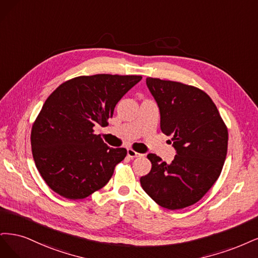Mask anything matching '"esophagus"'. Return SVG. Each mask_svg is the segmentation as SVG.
<instances>
[{
    "label": "esophagus",
    "mask_w": 258,
    "mask_h": 258,
    "mask_svg": "<svg viewBox=\"0 0 258 258\" xmlns=\"http://www.w3.org/2000/svg\"><path fill=\"white\" fill-rule=\"evenodd\" d=\"M127 155L131 157V159H135V157L143 156V154L136 152L135 150H133V149H128V150H127Z\"/></svg>",
    "instance_id": "esophagus-1"
}]
</instances>
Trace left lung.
Returning <instances> with one entry per match:
<instances>
[{
	"instance_id": "obj_1",
	"label": "left lung",
	"mask_w": 258,
	"mask_h": 258,
	"mask_svg": "<svg viewBox=\"0 0 258 258\" xmlns=\"http://www.w3.org/2000/svg\"><path fill=\"white\" fill-rule=\"evenodd\" d=\"M147 86L160 108L161 130L172 136L177 154L171 164L148 154L152 168L140 184L161 207L183 209L201 201L219 179L227 154V126L203 90L152 77Z\"/></svg>"
}]
</instances>
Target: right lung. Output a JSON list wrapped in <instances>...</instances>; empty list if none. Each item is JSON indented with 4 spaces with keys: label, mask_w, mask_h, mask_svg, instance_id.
I'll list each match as a JSON object with an SVG mask.
<instances>
[{
    "label": "right lung",
    "mask_w": 258,
    "mask_h": 258,
    "mask_svg": "<svg viewBox=\"0 0 258 258\" xmlns=\"http://www.w3.org/2000/svg\"><path fill=\"white\" fill-rule=\"evenodd\" d=\"M141 78L79 76L63 82L48 96L33 123L31 146L36 168L53 192L76 201L108 183L127 151L108 147L94 126L108 125L115 105Z\"/></svg>",
    "instance_id": "1"
}]
</instances>
